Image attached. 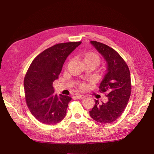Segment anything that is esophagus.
I'll list each match as a JSON object with an SVG mask.
<instances>
[{"label":"esophagus","mask_w":154,"mask_h":154,"mask_svg":"<svg viewBox=\"0 0 154 154\" xmlns=\"http://www.w3.org/2000/svg\"><path fill=\"white\" fill-rule=\"evenodd\" d=\"M76 97L78 99H83V98H84V97H85V95H82V94H76Z\"/></svg>","instance_id":"obj_1"}]
</instances>
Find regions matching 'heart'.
<instances>
[{
  "mask_svg": "<svg viewBox=\"0 0 154 154\" xmlns=\"http://www.w3.org/2000/svg\"><path fill=\"white\" fill-rule=\"evenodd\" d=\"M83 62L84 63L87 62H90L96 64L97 66L100 63V58L98 55L94 53H87L85 55L84 58H83Z\"/></svg>",
  "mask_w": 154,
  "mask_h": 154,
  "instance_id": "heart-1",
  "label": "heart"
}]
</instances>
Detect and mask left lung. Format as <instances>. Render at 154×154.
<instances>
[{"mask_svg":"<svg viewBox=\"0 0 154 154\" xmlns=\"http://www.w3.org/2000/svg\"><path fill=\"white\" fill-rule=\"evenodd\" d=\"M106 62V73L100 85V91L106 92L108 101L100 103L95 100L89 111L91 117L102 123H112L119 118L128 104L131 94V80L128 67L122 57L104 44L91 41Z\"/></svg>","mask_w":154,"mask_h":154,"instance_id":"8db88e82","label":"left lung"}]
</instances>
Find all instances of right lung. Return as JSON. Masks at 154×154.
I'll return each mask as SVG.
<instances>
[{
    "mask_svg": "<svg viewBox=\"0 0 154 154\" xmlns=\"http://www.w3.org/2000/svg\"><path fill=\"white\" fill-rule=\"evenodd\" d=\"M82 42L56 44L32 60L24 78L27 106L34 117L46 125L58 123L65 118L71 97L54 92L53 83L58 79L68 56Z\"/></svg>",
    "mask_w": 154,
    "mask_h": 154,
    "instance_id": "add662e5",
    "label": "right lung"
}]
</instances>
